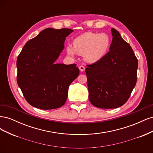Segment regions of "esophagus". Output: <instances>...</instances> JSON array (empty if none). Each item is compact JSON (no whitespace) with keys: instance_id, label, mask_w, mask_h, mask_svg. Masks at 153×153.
<instances>
[{"instance_id":"esophagus-1","label":"esophagus","mask_w":153,"mask_h":153,"mask_svg":"<svg viewBox=\"0 0 153 153\" xmlns=\"http://www.w3.org/2000/svg\"><path fill=\"white\" fill-rule=\"evenodd\" d=\"M79 69H80V71H82V72L84 71H85V67L83 66H79Z\"/></svg>"}]
</instances>
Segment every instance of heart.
Instances as JSON below:
<instances>
[{"label": "heart", "mask_w": 153, "mask_h": 153, "mask_svg": "<svg viewBox=\"0 0 153 153\" xmlns=\"http://www.w3.org/2000/svg\"><path fill=\"white\" fill-rule=\"evenodd\" d=\"M73 45L66 47L67 53L73 56L76 53L83 55L85 61L95 63L103 59L108 53L110 39L108 35L88 32L76 37Z\"/></svg>", "instance_id": "heart-1"}]
</instances>
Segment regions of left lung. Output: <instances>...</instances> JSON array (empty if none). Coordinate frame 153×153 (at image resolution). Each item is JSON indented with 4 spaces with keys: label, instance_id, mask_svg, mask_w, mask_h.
I'll return each mask as SVG.
<instances>
[{
    "label": "left lung",
    "instance_id": "obj_1",
    "mask_svg": "<svg viewBox=\"0 0 153 153\" xmlns=\"http://www.w3.org/2000/svg\"><path fill=\"white\" fill-rule=\"evenodd\" d=\"M110 51L101 61L87 65L90 102L100 108H116L126 102L137 79L138 60L119 32L112 28Z\"/></svg>",
    "mask_w": 153,
    "mask_h": 153
}]
</instances>
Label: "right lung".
I'll return each instance as SVG.
<instances>
[{"label": "right lung", "mask_w": 153, "mask_h": 153, "mask_svg": "<svg viewBox=\"0 0 153 153\" xmlns=\"http://www.w3.org/2000/svg\"><path fill=\"white\" fill-rule=\"evenodd\" d=\"M73 30L47 28L27 41L16 61L17 83L25 100L34 107L51 110L66 103L68 89L79 75L76 64L55 62Z\"/></svg>", "instance_id": "right-lung-1"}]
</instances>
